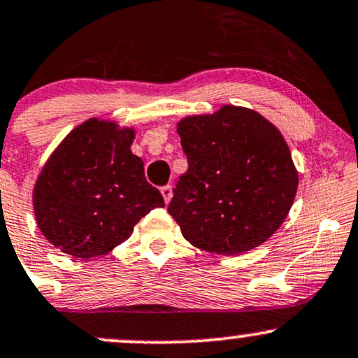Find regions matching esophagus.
<instances>
[{"label":"esophagus","mask_w":358,"mask_h":358,"mask_svg":"<svg viewBox=\"0 0 358 358\" xmlns=\"http://www.w3.org/2000/svg\"><path fill=\"white\" fill-rule=\"evenodd\" d=\"M161 194H163V199H164V202H166V203H170V200H171V197H173V190H171V185H164V187H161Z\"/></svg>","instance_id":"obj_1"}]
</instances>
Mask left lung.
<instances>
[{"label": "left lung", "instance_id": "8db88e82", "mask_svg": "<svg viewBox=\"0 0 358 358\" xmlns=\"http://www.w3.org/2000/svg\"><path fill=\"white\" fill-rule=\"evenodd\" d=\"M188 170L168 212L187 241L217 255L265 243L287 217L297 171L278 129L255 110L224 105L176 127Z\"/></svg>", "mask_w": 358, "mask_h": 358}]
</instances>
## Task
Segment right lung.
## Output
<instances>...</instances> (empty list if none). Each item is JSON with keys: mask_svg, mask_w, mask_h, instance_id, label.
Returning a JSON list of instances; mask_svg holds the SVG:
<instances>
[{"mask_svg": "<svg viewBox=\"0 0 358 358\" xmlns=\"http://www.w3.org/2000/svg\"><path fill=\"white\" fill-rule=\"evenodd\" d=\"M134 131L90 119L59 144L34 188L42 234L76 258L107 255L149 210L164 207L132 155Z\"/></svg>", "mask_w": 358, "mask_h": 358, "instance_id": "add662e5", "label": "right lung"}]
</instances>
